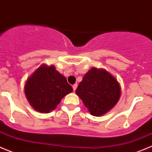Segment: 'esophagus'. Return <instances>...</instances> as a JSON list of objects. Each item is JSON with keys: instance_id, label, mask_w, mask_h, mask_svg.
<instances>
[{"instance_id": "esophagus-1", "label": "esophagus", "mask_w": 152, "mask_h": 152, "mask_svg": "<svg viewBox=\"0 0 152 152\" xmlns=\"http://www.w3.org/2000/svg\"><path fill=\"white\" fill-rule=\"evenodd\" d=\"M77 87V84H74V85H73V86H72V88H73V91H75V90H76Z\"/></svg>"}]
</instances>
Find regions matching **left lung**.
<instances>
[{
	"instance_id": "obj_1",
	"label": "left lung",
	"mask_w": 152,
	"mask_h": 152,
	"mask_svg": "<svg viewBox=\"0 0 152 152\" xmlns=\"http://www.w3.org/2000/svg\"><path fill=\"white\" fill-rule=\"evenodd\" d=\"M91 115L101 116L112 109L121 96V87L115 77L103 69L92 68L76 89Z\"/></svg>"
}]
</instances>
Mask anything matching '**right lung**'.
<instances>
[{"instance_id":"obj_1","label":"right lung","mask_w":152,"mask_h":152,"mask_svg":"<svg viewBox=\"0 0 152 152\" xmlns=\"http://www.w3.org/2000/svg\"><path fill=\"white\" fill-rule=\"evenodd\" d=\"M72 91L65 77L56 71L54 66L39 67L25 84L27 100L35 110L42 113L54 110L63 97Z\"/></svg>"}]
</instances>
